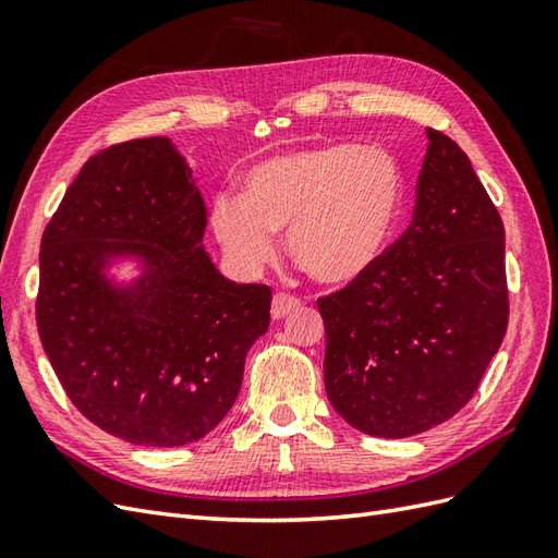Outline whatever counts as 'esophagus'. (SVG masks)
<instances>
[{
	"mask_svg": "<svg viewBox=\"0 0 558 558\" xmlns=\"http://www.w3.org/2000/svg\"><path fill=\"white\" fill-rule=\"evenodd\" d=\"M299 306H302V302H299L296 296L278 292V294L274 296V304H270V316H274L276 320H280V318L288 316L290 311H294V308H299Z\"/></svg>",
	"mask_w": 558,
	"mask_h": 558,
	"instance_id": "obj_1",
	"label": "esophagus"
}]
</instances>
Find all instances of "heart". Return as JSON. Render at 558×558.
Masks as SVG:
<instances>
[{"mask_svg":"<svg viewBox=\"0 0 558 558\" xmlns=\"http://www.w3.org/2000/svg\"><path fill=\"white\" fill-rule=\"evenodd\" d=\"M403 205V167L389 150L316 143L256 162L240 197L214 199L211 231L238 268L256 270L274 259V231L288 226L292 259L313 278L344 284L387 254Z\"/></svg>","mask_w":558,"mask_h":558,"instance_id":"1","label":"heart"}]
</instances>
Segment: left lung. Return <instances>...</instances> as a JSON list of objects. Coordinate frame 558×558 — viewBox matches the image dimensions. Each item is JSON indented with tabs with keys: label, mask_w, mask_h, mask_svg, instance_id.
<instances>
[{
	"label": "left lung",
	"mask_w": 558,
	"mask_h": 558,
	"mask_svg": "<svg viewBox=\"0 0 558 558\" xmlns=\"http://www.w3.org/2000/svg\"><path fill=\"white\" fill-rule=\"evenodd\" d=\"M426 136L412 223L369 274L318 299L327 398L379 438L457 415L509 320L499 211L466 153L442 132Z\"/></svg>",
	"instance_id": "8db88e82"
}]
</instances>
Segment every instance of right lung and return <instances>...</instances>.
Listing matches in <instances>:
<instances>
[{
    "label": "right lung",
    "mask_w": 558,
    "mask_h": 558,
    "mask_svg": "<svg viewBox=\"0 0 558 558\" xmlns=\"http://www.w3.org/2000/svg\"><path fill=\"white\" fill-rule=\"evenodd\" d=\"M207 207L165 136L89 157L41 235L37 330L73 405L134 446L174 448L217 426L270 323L268 284L226 280L205 252ZM136 255L116 289L102 268Z\"/></svg>",
    "instance_id": "1"
}]
</instances>
